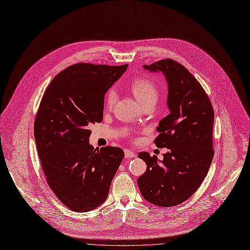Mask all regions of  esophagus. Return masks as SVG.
<instances>
[{"mask_svg": "<svg viewBox=\"0 0 250 250\" xmlns=\"http://www.w3.org/2000/svg\"><path fill=\"white\" fill-rule=\"evenodd\" d=\"M124 152H125V158H126V159H128V158H132V157H135V156H136V153L134 152V151H132V150H128V149H126Z\"/></svg>", "mask_w": 250, "mask_h": 250, "instance_id": "obj_1", "label": "esophagus"}]
</instances>
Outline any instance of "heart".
<instances>
[{
	"instance_id": "1",
	"label": "heart",
	"mask_w": 250,
	"mask_h": 250,
	"mask_svg": "<svg viewBox=\"0 0 250 250\" xmlns=\"http://www.w3.org/2000/svg\"><path fill=\"white\" fill-rule=\"evenodd\" d=\"M131 91L139 103L143 106L147 103H156L158 99V89L156 85L147 78L135 79L131 84ZM116 101V91L110 89L105 97V106L110 108Z\"/></svg>"
}]
</instances>
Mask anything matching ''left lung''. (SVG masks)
Returning a JSON list of instances; mask_svg holds the SVG:
<instances>
[{
  "label": "left lung",
  "instance_id": "left-lung-1",
  "mask_svg": "<svg viewBox=\"0 0 250 250\" xmlns=\"http://www.w3.org/2000/svg\"><path fill=\"white\" fill-rule=\"evenodd\" d=\"M149 72H161L168 87L170 113L157 127L158 148H167L163 160L140 152L147 164L137 182L144 199L171 207L187 200L199 188L214 155L212 131L214 111L208 96L192 74L171 59L143 65Z\"/></svg>",
  "mask_w": 250,
  "mask_h": 250
}]
</instances>
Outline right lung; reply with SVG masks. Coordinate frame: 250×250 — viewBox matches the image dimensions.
Segmentation results:
<instances>
[{"mask_svg": "<svg viewBox=\"0 0 250 250\" xmlns=\"http://www.w3.org/2000/svg\"><path fill=\"white\" fill-rule=\"evenodd\" d=\"M127 68L72 65L52 80L37 112L34 136L48 185L76 212L91 211L106 200L124 158L119 147L95 149L88 127L102 122L105 94Z\"/></svg>", "mask_w": 250, "mask_h": 250, "instance_id": "right-lung-1", "label": "right lung"}]
</instances>
